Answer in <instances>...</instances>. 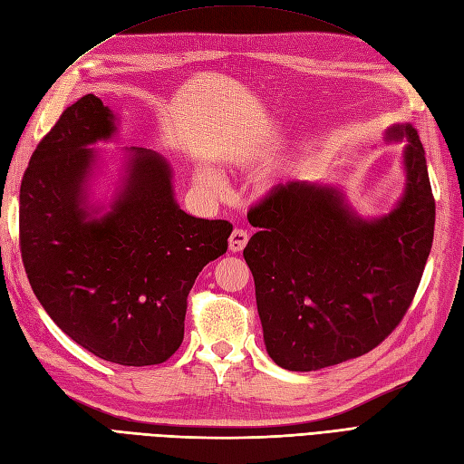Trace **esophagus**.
<instances>
[{"instance_id": "esophagus-1", "label": "esophagus", "mask_w": 464, "mask_h": 464, "mask_svg": "<svg viewBox=\"0 0 464 464\" xmlns=\"http://www.w3.org/2000/svg\"><path fill=\"white\" fill-rule=\"evenodd\" d=\"M247 240H249L247 230L236 228V230L230 234V240H228V247H230L232 254H240V251L246 247Z\"/></svg>"}]
</instances>
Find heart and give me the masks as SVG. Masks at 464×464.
Returning <instances> with one entry per match:
<instances>
[{
	"label": "heart",
	"mask_w": 464,
	"mask_h": 464,
	"mask_svg": "<svg viewBox=\"0 0 464 464\" xmlns=\"http://www.w3.org/2000/svg\"><path fill=\"white\" fill-rule=\"evenodd\" d=\"M199 179L203 181L205 186L215 188V189H218V188L222 186V181H220L218 174L210 170V168H201V170H199Z\"/></svg>",
	"instance_id": "heart-1"
}]
</instances>
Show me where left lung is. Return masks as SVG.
I'll use <instances>...</instances> for the list:
<instances>
[{
  "label": "left lung",
  "instance_id": "8db88e82",
  "mask_svg": "<svg viewBox=\"0 0 464 464\" xmlns=\"http://www.w3.org/2000/svg\"><path fill=\"white\" fill-rule=\"evenodd\" d=\"M402 198L389 215L363 218L327 184L288 181L249 208L259 228L244 249L256 280L266 353L280 368L315 372L385 341L416 294L433 242L435 201L426 152L411 123Z\"/></svg>",
  "mask_w": 464,
  "mask_h": 464
}]
</instances>
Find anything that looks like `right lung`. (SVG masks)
I'll use <instances>...</instances> for the list:
<instances>
[{
    "instance_id": "right-lung-1",
    "label": "right lung",
    "mask_w": 464,
    "mask_h": 464,
    "mask_svg": "<svg viewBox=\"0 0 464 464\" xmlns=\"http://www.w3.org/2000/svg\"><path fill=\"white\" fill-rule=\"evenodd\" d=\"M116 131L114 111L85 94L38 143L19 195L21 256L69 339L120 366H154L184 341L188 294L227 254L232 224L181 210L170 164L143 147L125 149L121 186L98 215L89 188L101 157L89 147Z\"/></svg>"
}]
</instances>
